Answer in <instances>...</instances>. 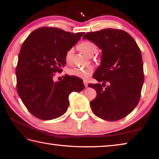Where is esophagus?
<instances>
[{
  "instance_id": "obj_1",
  "label": "esophagus",
  "mask_w": 159,
  "mask_h": 159,
  "mask_svg": "<svg viewBox=\"0 0 159 159\" xmlns=\"http://www.w3.org/2000/svg\"><path fill=\"white\" fill-rule=\"evenodd\" d=\"M84 85L85 86V87H88V81H86V80H84Z\"/></svg>"
}]
</instances>
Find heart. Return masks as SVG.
<instances>
[{"label": "heart", "mask_w": 159, "mask_h": 159, "mask_svg": "<svg viewBox=\"0 0 159 159\" xmlns=\"http://www.w3.org/2000/svg\"><path fill=\"white\" fill-rule=\"evenodd\" d=\"M80 48L86 54L91 56L97 51V46L93 42L91 41H84L80 46ZM74 48H71L66 53V60L70 61L74 54ZM94 71L93 66H88L86 67H74L70 70V74L72 75L78 77V78L87 80L91 75Z\"/></svg>", "instance_id": "1"}]
</instances>
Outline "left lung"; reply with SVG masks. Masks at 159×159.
<instances>
[{
  "mask_svg": "<svg viewBox=\"0 0 159 159\" xmlns=\"http://www.w3.org/2000/svg\"><path fill=\"white\" fill-rule=\"evenodd\" d=\"M83 38L102 50L101 64L93 75L102 84L88 85L98 93L90 102L92 111L109 121L125 117L137 105L144 82L140 48L122 30L105 28L86 33Z\"/></svg>",
  "mask_w": 159,
  "mask_h": 159,
  "instance_id": "obj_1",
  "label": "left lung"
}]
</instances>
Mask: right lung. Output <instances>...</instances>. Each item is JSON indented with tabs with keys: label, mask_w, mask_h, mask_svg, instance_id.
I'll return each instance as SVG.
<instances>
[{
	"label": "right lung",
	"mask_w": 159,
	"mask_h": 159,
	"mask_svg": "<svg viewBox=\"0 0 159 159\" xmlns=\"http://www.w3.org/2000/svg\"><path fill=\"white\" fill-rule=\"evenodd\" d=\"M84 34L42 27L23 42L16 70V89L34 117L50 120L61 116L69 107L70 94L84 89L83 80L74 75H65L60 81L53 80L56 72H61L66 64V52Z\"/></svg>",
	"instance_id": "obj_1"
}]
</instances>
